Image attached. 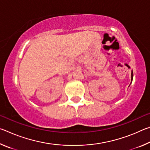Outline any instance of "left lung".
Segmentation results:
<instances>
[{
  "mask_svg": "<svg viewBox=\"0 0 150 150\" xmlns=\"http://www.w3.org/2000/svg\"><path fill=\"white\" fill-rule=\"evenodd\" d=\"M132 79H132H133V71H132V79Z\"/></svg>",
  "mask_w": 150,
  "mask_h": 150,
  "instance_id": "left-lung-1",
  "label": "left lung"
}]
</instances>
